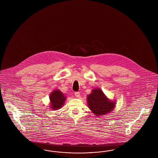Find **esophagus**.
Returning <instances> with one entry per match:
<instances>
[{"mask_svg":"<svg viewBox=\"0 0 158 158\" xmlns=\"http://www.w3.org/2000/svg\"><path fill=\"white\" fill-rule=\"evenodd\" d=\"M75 96L76 97H80V93L79 92H75Z\"/></svg>","mask_w":158,"mask_h":158,"instance_id":"obj_1","label":"esophagus"}]
</instances>
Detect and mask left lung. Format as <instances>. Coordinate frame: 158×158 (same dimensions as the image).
<instances>
[{
    "instance_id": "obj_1",
    "label": "left lung",
    "mask_w": 158,
    "mask_h": 158,
    "mask_svg": "<svg viewBox=\"0 0 158 158\" xmlns=\"http://www.w3.org/2000/svg\"><path fill=\"white\" fill-rule=\"evenodd\" d=\"M87 105L90 110L96 116L108 114L115 108V102L110 100L103 91L99 89H94L87 98Z\"/></svg>"
}]
</instances>
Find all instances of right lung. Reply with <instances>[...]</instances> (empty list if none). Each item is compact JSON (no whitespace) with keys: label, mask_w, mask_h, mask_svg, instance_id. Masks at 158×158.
<instances>
[{"label":"right lung","mask_w":158,"mask_h":158,"mask_svg":"<svg viewBox=\"0 0 158 158\" xmlns=\"http://www.w3.org/2000/svg\"><path fill=\"white\" fill-rule=\"evenodd\" d=\"M50 100L51 102V108L53 110L60 109L64 104L66 97L59 90H55L50 94Z\"/></svg>","instance_id":"obj_1"}]
</instances>
